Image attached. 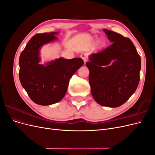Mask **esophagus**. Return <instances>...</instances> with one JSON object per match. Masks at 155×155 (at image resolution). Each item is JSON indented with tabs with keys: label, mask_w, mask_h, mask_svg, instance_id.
Returning a JSON list of instances; mask_svg holds the SVG:
<instances>
[{
	"label": "esophagus",
	"mask_w": 155,
	"mask_h": 155,
	"mask_svg": "<svg viewBox=\"0 0 155 155\" xmlns=\"http://www.w3.org/2000/svg\"><path fill=\"white\" fill-rule=\"evenodd\" d=\"M81 58L83 59V60L84 61V62H85V63L87 61H88V58H87V55L86 54H81Z\"/></svg>",
	"instance_id": "1"
}]
</instances>
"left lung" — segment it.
<instances>
[{"label": "left lung", "instance_id": "8db88e82", "mask_svg": "<svg viewBox=\"0 0 155 155\" xmlns=\"http://www.w3.org/2000/svg\"><path fill=\"white\" fill-rule=\"evenodd\" d=\"M112 44L89 56L91 94L102 106L118 107L127 101L140 81L141 58L133 42L118 33L104 29Z\"/></svg>", "mask_w": 155, "mask_h": 155}]
</instances>
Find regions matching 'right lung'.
I'll return each instance as SVG.
<instances>
[{
    "mask_svg": "<svg viewBox=\"0 0 155 155\" xmlns=\"http://www.w3.org/2000/svg\"><path fill=\"white\" fill-rule=\"evenodd\" d=\"M57 32L43 33L33 36L19 58V79L30 99L41 105H49L61 101L67 92L69 81L83 64L81 58H59L46 66L40 61L42 46L57 39Z\"/></svg>",
    "mask_w": 155,
    "mask_h": 155,
    "instance_id": "obj_1",
    "label": "right lung"
}]
</instances>
